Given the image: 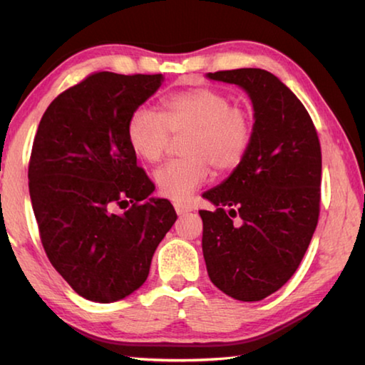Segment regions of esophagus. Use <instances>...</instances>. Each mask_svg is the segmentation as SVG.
Listing matches in <instances>:
<instances>
[{
  "instance_id": "obj_1",
  "label": "esophagus",
  "mask_w": 365,
  "mask_h": 365,
  "mask_svg": "<svg viewBox=\"0 0 365 365\" xmlns=\"http://www.w3.org/2000/svg\"><path fill=\"white\" fill-rule=\"evenodd\" d=\"M174 207H175L177 215H183V214H187V212L191 211V207L188 205H183V202H175Z\"/></svg>"
}]
</instances>
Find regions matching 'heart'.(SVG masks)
I'll return each instance as SVG.
<instances>
[{"label": "heart", "instance_id": "heart-1", "mask_svg": "<svg viewBox=\"0 0 365 365\" xmlns=\"http://www.w3.org/2000/svg\"><path fill=\"white\" fill-rule=\"evenodd\" d=\"M172 135H185L182 154L154 172L164 196L183 201L205 183L211 168L220 175L237 170L248 153L252 125L245 109L211 86L177 91L160 101V114L135 109L127 122V141L145 163H158Z\"/></svg>", "mask_w": 365, "mask_h": 365}]
</instances>
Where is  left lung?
I'll return each mask as SVG.
<instances>
[{"label": "left lung", "mask_w": 365, "mask_h": 365, "mask_svg": "<svg viewBox=\"0 0 365 365\" xmlns=\"http://www.w3.org/2000/svg\"><path fill=\"white\" fill-rule=\"evenodd\" d=\"M235 83L255 109L251 143L237 170L202 197L200 211L209 279L238 301H261L292 279L320 211L322 153L311 115L285 83L262 69L209 72ZM238 215L240 225L233 226Z\"/></svg>", "instance_id": "obj_1"}]
</instances>
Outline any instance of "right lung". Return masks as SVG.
<instances>
[{"instance_id":"obj_1","label":"right lung","mask_w":365,"mask_h":365,"mask_svg":"<svg viewBox=\"0 0 365 365\" xmlns=\"http://www.w3.org/2000/svg\"><path fill=\"white\" fill-rule=\"evenodd\" d=\"M163 73H91L49 104L36 130L29 190L43 248L73 292L95 302L132 294L177 220L150 197L153 182L127 141L135 109L156 93ZM131 207L123 215L115 209Z\"/></svg>"}]
</instances>
